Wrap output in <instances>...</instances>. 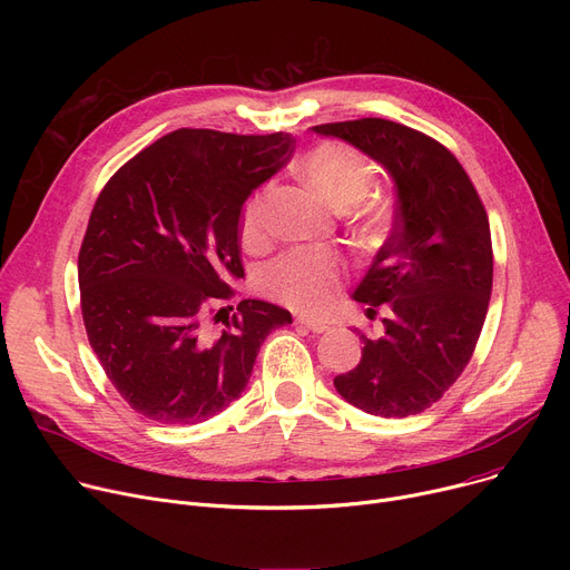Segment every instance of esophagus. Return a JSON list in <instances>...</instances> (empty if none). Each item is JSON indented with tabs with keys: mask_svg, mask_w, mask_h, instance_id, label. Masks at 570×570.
Masks as SVG:
<instances>
[{
	"mask_svg": "<svg viewBox=\"0 0 570 570\" xmlns=\"http://www.w3.org/2000/svg\"><path fill=\"white\" fill-rule=\"evenodd\" d=\"M295 323H297V325H303V327H307V331H312V333H316V335L331 331V323H325V321H314V318H305V316H297V318H295Z\"/></svg>",
	"mask_w": 570,
	"mask_h": 570,
	"instance_id": "esophagus-1",
	"label": "esophagus"
}]
</instances>
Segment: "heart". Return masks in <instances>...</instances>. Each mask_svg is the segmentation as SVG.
<instances>
[{
  "label": "heart",
  "mask_w": 570,
  "mask_h": 570,
  "mask_svg": "<svg viewBox=\"0 0 570 570\" xmlns=\"http://www.w3.org/2000/svg\"><path fill=\"white\" fill-rule=\"evenodd\" d=\"M295 170L331 207H351V217L363 237L372 239L383 235L391 213L385 203L367 200L374 187V173L361 155L337 142H323L301 155ZM265 230L267 189H258L245 205L239 233L247 247H256L263 243ZM340 284L342 265L331 252L323 249L288 252L267 265L261 275V288L265 293L301 312H323L331 307L340 293Z\"/></svg>",
  "instance_id": "obj_1"
}]
</instances>
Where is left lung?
I'll return each instance as SVG.
<instances>
[{"label": "left lung", "instance_id": "obj_1", "mask_svg": "<svg viewBox=\"0 0 570 570\" xmlns=\"http://www.w3.org/2000/svg\"><path fill=\"white\" fill-rule=\"evenodd\" d=\"M312 131L361 149L397 194L393 230L353 291L370 314L387 309L383 335H361V363L335 387L365 413L415 415L458 381L481 337L492 293L485 207L460 161L421 131L379 117Z\"/></svg>", "mask_w": 570, "mask_h": 570}]
</instances>
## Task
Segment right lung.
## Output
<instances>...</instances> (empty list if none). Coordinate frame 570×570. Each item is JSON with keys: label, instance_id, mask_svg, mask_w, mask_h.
I'll list each match as a JSON object with an SVG mask.
<instances>
[{"label": "right lung", "instance_id": "add662e5", "mask_svg": "<svg viewBox=\"0 0 570 570\" xmlns=\"http://www.w3.org/2000/svg\"><path fill=\"white\" fill-rule=\"evenodd\" d=\"M291 134L177 129L129 159L99 194L78 254L89 346L140 415L196 425L243 395L256 355L291 312L243 301L224 327L209 301L245 277V200L293 155ZM222 309L215 314L219 323Z\"/></svg>", "mask_w": 570, "mask_h": 570}]
</instances>
